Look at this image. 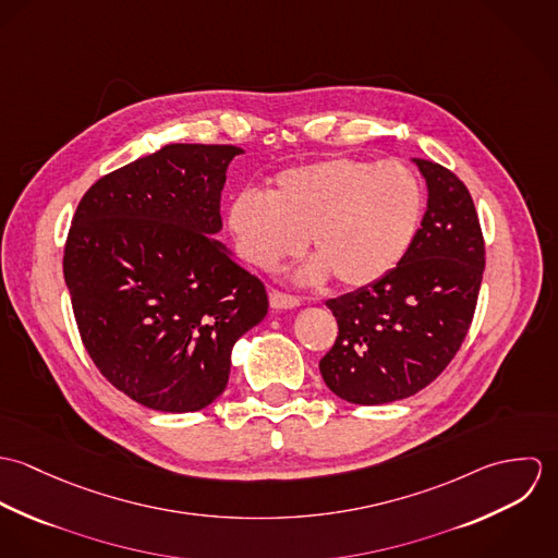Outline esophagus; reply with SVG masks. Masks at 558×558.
I'll list each match as a JSON object with an SVG mask.
<instances>
[{
  "mask_svg": "<svg viewBox=\"0 0 558 558\" xmlns=\"http://www.w3.org/2000/svg\"><path fill=\"white\" fill-rule=\"evenodd\" d=\"M270 307L272 310H296V307H301V299L283 294V292H272L270 294Z\"/></svg>",
  "mask_w": 558,
  "mask_h": 558,
  "instance_id": "obj_1",
  "label": "esophagus"
}]
</instances>
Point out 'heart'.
<instances>
[{
    "instance_id": "1",
    "label": "heart",
    "mask_w": 558,
    "mask_h": 558,
    "mask_svg": "<svg viewBox=\"0 0 558 558\" xmlns=\"http://www.w3.org/2000/svg\"><path fill=\"white\" fill-rule=\"evenodd\" d=\"M423 189L401 162L332 157L275 175L268 195L242 191L228 206V230L240 257L275 270L307 242L316 253L303 283L330 275L361 290L393 272L416 239Z\"/></svg>"
}]
</instances>
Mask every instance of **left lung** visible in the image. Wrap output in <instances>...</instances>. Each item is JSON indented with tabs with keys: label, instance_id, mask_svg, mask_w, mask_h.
I'll list each match as a JSON object with an SVG mask.
<instances>
[{
	"label": "left lung",
	"instance_id": "obj_1",
	"mask_svg": "<svg viewBox=\"0 0 558 558\" xmlns=\"http://www.w3.org/2000/svg\"><path fill=\"white\" fill-rule=\"evenodd\" d=\"M427 184L421 230L398 268L326 303L339 326L319 361L326 387L350 403L380 405L434 383L460 350L477 305L485 248L464 182L412 159Z\"/></svg>",
	"mask_w": 558,
	"mask_h": 558
}]
</instances>
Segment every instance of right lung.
Segmentation results:
<instances>
[{
    "instance_id": "1",
    "label": "right lung",
    "mask_w": 558,
    "mask_h": 558,
    "mask_svg": "<svg viewBox=\"0 0 558 558\" xmlns=\"http://www.w3.org/2000/svg\"><path fill=\"white\" fill-rule=\"evenodd\" d=\"M240 148L169 144L100 178L80 202L64 279L100 374L160 412L219 398L232 350L268 312L264 283L215 239Z\"/></svg>"
}]
</instances>
